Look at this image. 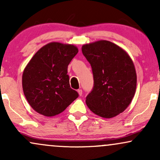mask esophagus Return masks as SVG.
Segmentation results:
<instances>
[{"instance_id":"obj_1","label":"esophagus","mask_w":160,"mask_h":160,"mask_svg":"<svg viewBox=\"0 0 160 160\" xmlns=\"http://www.w3.org/2000/svg\"><path fill=\"white\" fill-rule=\"evenodd\" d=\"M78 92L79 93V95H80V96H81V95H82V89H78Z\"/></svg>"}]
</instances>
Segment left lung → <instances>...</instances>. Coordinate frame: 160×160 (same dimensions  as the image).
Wrapping results in <instances>:
<instances>
[{
    "instance_id": "left-lung-1",
    "label": "left lung",
    "mask_w": 160,
    "mask_h": 160,
    "mask_svg": "<svg viewBox=\"0 0 160 160\" xmlns=\"http://www.w3.org/2000/svg\"><path fill=\"white\" fill-rule=\"evenodd\" d=\"M82 52L91 65L94 85L86 98L95 114L111 118L123 112L135 93L137 76L131 58L108 40L83 45Z\"/></svg>"
}]
</instances>
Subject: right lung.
<instances>
[{"label": "right lung", "instance_id": "right-lung-1", "mask_svg": "<svg viewBox=\"0 0 160 160\" xmlns=\"http://www.w3.org/2000/svg\"><path fill=\"white\" fill-rule=\"evenodd\" d=\"M74 45L52 42L40 49L22 75V88L34 111L47 117L63 112L79 96L70 86L68 66L78 54Z\"/></svg>", "mask_w": 160, "mask_h": 160}]
</instances>
